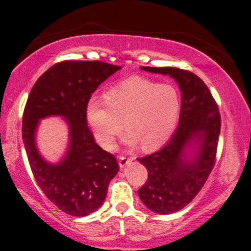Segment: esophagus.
Wrapping results in <instances>:
<instances>
[{
	"label": "esophagus",
	"instance_id": "1",
	"mask_svg": "<svg viewBox=\"0 0 251 251\" xmlns=\"http://www.w3.org/2000/svg\"><path fill=\"white\" fill-rule=\"evenodd\" d=\"M133 160V158L131 157H125V155H120L119 157V165L120 168H124V166H126L127 164H129Z\"/></svg>",
	"mask_w": 251,
	"mask_h": 251
}]
</instances>
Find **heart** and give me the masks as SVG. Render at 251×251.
Listing matches in <instances>:
<instances>
[{
  "label": "heart",
  "instance_id": "b5f03b06",
  "mask_svg": "<svg viewBox=\"0 0 251 251\" xmlns=\"http://www.w3.org/2000/svg\"><path fill=\"white\" fill-rule=\"evenodd\" d=\"M179 106V97L172 86L131 76L109 88L103 94V101L92 99L86 114L103 149L113 148L124 123L129 144L139 142L143 149L151 150L174 132Z\"/></svg>",
  "mask_w": 251,
  "mask_h": 251
}]
</instances>
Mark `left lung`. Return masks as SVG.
Segmentation results:
<instances>
[{"label":"left lung","mask_w":251,"mask_h":251,"mask_svg":"<svg viewBox=\"0 0 251 251\" xmlns=\"http://www.w3.org/2000/svg\"><path fill=\"white\" fill-rule=\"evenodd\" d=\"M174 77L181 91L179 124L169 143L138 158L148 169V180L138 190L150 210L162 215L179 211L197 196L214 169L221 131V114L208 86L190 71L176 67H142ZM200 140L194 160L185 158L186 146Z\"/></svg>","instance_id":"left-lung-1"}]
</instances>
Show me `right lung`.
I'll use <instances>...</instances> for the list:
<instances>
[{"instance_id": "add662e5", "label": "right lung", "mask_w": 251, "mask_h": 251, "mask_svg": "<svg viewBox=\"0 0 251 251\" xmlns=\"http://www.w3.org/2000/svg\"><path fill=\"white\" fill-rule=\"evenodd\" d=\"M119 66L101 61L66 60L51 66L31 88L22 118V139L31 172L54 205L83 217L101 206L109 181L119 171L117 158L100 148L87 125L92 94ZM61 115L70 125V149L56 166L47 163L35 145L38 120Z\"/></svg>"}]
</instances>
